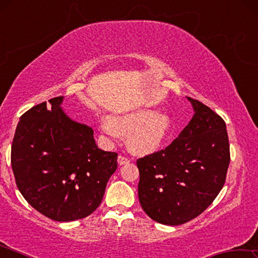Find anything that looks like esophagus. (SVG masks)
Returning <instances> with one entry per match:
<instances>
[{
  "instance_id": "1",
  "label": "esophagus",
  "mask_w": 258,
  "mask_h": 258,
  "mask_svg": "<svg viewBox=\"0 0 258 258\" xmlns=\"http://www.w3.org/2000/svg\"><path fill=\"white\" fill-rule=\"evenodd\" d=\"M117 161H118V165L121 166V165H125V164H128L130 163V158H127V157H124V156H118V158H117Z\"/></svg>"
}]
</instances>
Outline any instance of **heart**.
<instances>
[{
    "mask_svg": "<svg viewBox=\"0 0 258 258\" xmlns=\"http://www.w3.org/2000/svg\"><path fill=\"white\" fill-rule=\"evenodd\" d=\"M174 127L169 113L154 109L104 116L100 120V130L109 139H118L120 134H127V147L137 155H150L161 149Z\"/></svg>",
    "mask_w": 258,
    "mask_h": 258,
    "instance_id": "heart-1",
    "label": "heart"
}]
</instances>
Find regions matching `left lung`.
<instances>
[{"label": "left lung", "instance_id": "left-lung-1", "mask_svg": "<svg viewBox=\"0 0 258 258\" xmlns=\"http://www.w3.org/2000/svg\"><path fill=\"white\" fill-rule=\"evenodd\" d=\"M195 115L166 149L137 161L139 200L146 214L165 225L200 215L224 185L230 146L224 120L186 97Z\"/></svg>", "mask_w": 258, "mask_h": 258}]
</instances>
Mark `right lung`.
<instances>
[{
    "mask_svg": "<svg viewBox=\"0 0 258 258\" xmlns=\"http://www.w3.org/2000/svg\"><path fill=\"white\" fill-rule=\"evenodd\" d=\"M63 97L20 117L11 148L17 186L30 206L58 222L92 214L101 204L117 154L99 149L93 130L72 119Z\"/></svg>",
    "mask_w": 258,
    "mask_h": 258,
    "instance_id": "add662e5",
    "label": "right lung"
}]
</instances>
